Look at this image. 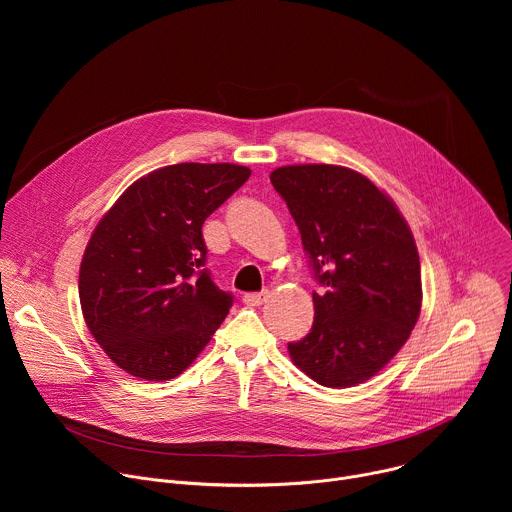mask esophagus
Masks as SVG:
<instances>
[{"instance_id":"esophagus-1","label":"esophagus","mask_w":512,"mask_h":512,"mask_svg":"<svg viewBox=\"0 0 512 512\" xmlns=\"http://www.w3.org/2000/svg\"><path fill=\"white\" fill-rule=\"evenodd\" d=\"M267 296H269L267 289H265V291H253V294H245V296H243V302H245L247 306H261V304L267 300Z\"/></svg>"}]
</instances>
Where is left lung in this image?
Instances as JSON below:
<instances>
[{
    "mask_svg": "<svg viewBox=\"0 0 512 512\" xmlns=\"http://www.w3.org/2000/svg\"><path fill=\"white\" fill-rule=\"evenodd\" d=\"M300 229L316 281L314 324L289 342L296 367L318 385L346 389L375 377L407 342L421 312V267L395 202L344 166L271 172Z\"/></svg>",
    "mask_w": 512,
    "mask_h": 512,
    "instance_id": "8db88e82",
    "label": "left lung"
}]
</instances>
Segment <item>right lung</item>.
I'll list each match as a JSON object with an SVG mask.
<instances>
[{
    "instance_id": "obj_1",
    "label": "right lung",
    "mask_w": 512,
    "mask_h": 512,
    "mask_svg": "<svg viewBox=\"0 0 512 512\" xmlns=\"http://www.w3.org/2000/svg\"><path fill=\"white\" fill-rule=\"evenodd\" d=\"M251 170L174 164L135 180L95 227L79 271L93 338L143 381L184 373L227 318L233 296L206 269L202 225Z\"/></svg>"
}]
</instances>
